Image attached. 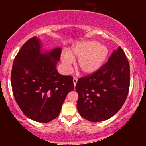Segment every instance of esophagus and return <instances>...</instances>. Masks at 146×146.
<instances>
[{
    "label": "esophagus",
    "mask_w": 146,
    "mask_h": 146,
    "mask_svg": "<svg viewBox=\"0 0 146 146\" xmlns=\"http://www.w3.org/2000/svg\"><path fill=\"white\" fill-rule=\"evenodd\" d=\"M77 82V78L76 77H74L73 78V84H74V86H76V84Z\"/></svg>",
    "instance_id": "1"
}]
</instances>
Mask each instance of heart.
Masks as SVG:
<instances>
[{
  "label": "heart",
  "mask_w": 146,
  "mask_h": 146,
  "mask_svg": "<svg viewBox=\"0 0 146 146\" xmlns=\"http://www.w3.org/2000/svg\"><path fill=\"white\" fill-rule=\"evenodd\" d=\"M109 55L107 47L97 41L82 42L74 46L70 54L63 53L61 59L66 67L73 63V58H78L76 68L86 75L95 73L103 65Z\"/></svg>",
  "instance_id": "b5f03b06"
}]
</instances>
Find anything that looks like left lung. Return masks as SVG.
<instances>
[{
    "label": "left lung",
    "instance_id": "obj_1",
    "mask_svg": "<svg viewBox=\"0 0 146 146\" xmlns=\"http://www.w3.org/2000/svg\"><path fill=\"white\" fill-rule=\"evenodd\" d=\"M129 85V62L119 46L97 71L78 78L75 86L78 113L92 122L109 119L122 107Z\"/></svg>",
    "mask_w": 146,
    "mask_h": 146
}]
</instances>
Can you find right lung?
<instances>
[{
	"label": "right lung",
	"mask_w": 146,
	"mask_h": 146,
	"mask_svg": "<svg viewBox=\"0 0 146 146\" xmlns=\"http://www.w3.org/2000/svg\"><path fill=\"white\" fill-rule=\"evenodd\" d=\"M40 47L36 36L24 43L13 61L11 82L14 98L24 114L47 123L58 117L74 84L72 76L62 75L56 69L61 49L42 53Z\"/></svg>",
	"instance_id": "obj_1"
}]
</instances>
